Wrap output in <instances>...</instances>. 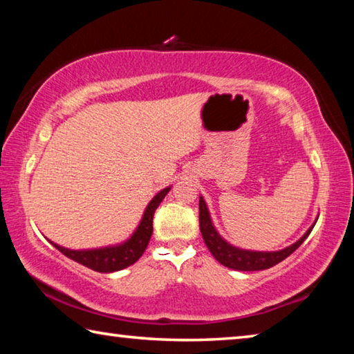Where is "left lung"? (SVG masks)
<instances>
[{"label": "left lung", "mask_w": 354, "mask_h": 354, "mask_svg": "<svg viewBox=\"0 0 354 354\" xmlns=\"http://www.w3.org/2000/svg\"><path fill=\"white\" fill-rule=\"evenodd\" d=\"M317 220L313 225H310L309 230L304 232V234L298 239L295 243L289 245L283 250L278 251H254V250H243L234 247L230 242H226L223 237L218 234V231L215 230L212 223L211 214H209L207 205L203 196H200V231L203 236V241H205L206 247L211 251L212 256L217 259L221 266L227 268H232V270L239 272H256V270H266V268H270L277 266L281 261H284L287 256H290L293 251H295L299 245L306 241L308 236L313 231L315 226Z\"/></svg>", "instance_id": "obj_1"}]
</instances>
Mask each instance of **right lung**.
I'll return each instance as SVG.
<instances>
[{"label":"right lung","mask_w":354,"mask_h":354,"mask_svg":"<svg viewBox=\"0 0 354 354\" xmlns=\"http://www.w3.org/2000/svg\"><path fill=\"white\" fill-rule=\"evenodd\" d=\"M171 185L162 189L154 195V198L148 203L145 212L142 215V220L139 226L136 227L128 241L117 245H109V247H101V248H92V250H70L61 247L55 242L53 247H56L62 254H65L70 259H73L77 263H82L84 267L92 268L95 272L100 273H112L123 270L129 266H133L136 261L140 259L143 251L147 250L149 239L153 234V217L160 201L165 198V195L169 194Z\"/></svg>","instance_id":"obj_1"}]
</instances>
